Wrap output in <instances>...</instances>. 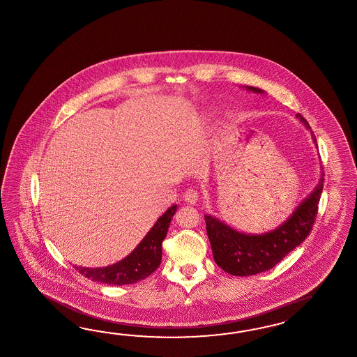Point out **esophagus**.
Listing matches in <instances>:
<instances>
[{
  "label": "esophagus",
  "instance_id": "1",
  "mask_svg": "<svg viewBox=\"0 0 357 357\" xmlns=\"http://www.w3.org/2000/svg\"><path fill=\"white\" fill-rule=\"evenodd\" d=\"M183 200L185 201L187 204H191L195 205L197 201H199V192L195 191V190H187L183 195Z\"/></svg>",
  "mask_w": 357,
  "mask_h": 357
}]
</instances>
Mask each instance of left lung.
Masks as SVG:
<instances>
[{"mask_svg":"<svg viewBox=\"0 0 357 357\" xmlns=\"http://www.w3.org/2000/svg\"><path fill=\"white\" fill-rule=\"evenodd\" d=\"M245 89L264 94L258 87L245 86ZM296 117L305 123L307 129H311L302 114H296ZM311 134L313 142H316L313 132ZM322 187L324 173L321 172L319 184L312 193L298 205L293 214L276 229L261 235L238 232L217 218L205 215L206 232L215 263L222 270L234 276H252L275 267L310 235L317 215Z\"/></svg>","mask_w":357,"mask_h":357,"instance_id":"8db88e82","label":"left lung"}]
</instances>
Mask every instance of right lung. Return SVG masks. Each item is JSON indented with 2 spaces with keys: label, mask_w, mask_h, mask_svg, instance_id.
Listing matches in <instances>:
<instances>
[{
  "label": "right lung",
  "mask_w": 357,
  "mask_h": 357,
  "mask_svg": "<svg viewBox=\"0 0 357 357\" xmlns=\"http://www.w3.org/2000/svg\"><path fill=\"white\" fill-rule=\"evenodd\" d=\"M176 205L166 210L157 219L155 226L149 229L139 245L122 261L102 268H86L75 266L85 278L107 285H129L148 278L158 268L162 258V241L167 234L172 218L174 217Z\"/></svg>",
  "instance_id": "1"
}]
</instances>
